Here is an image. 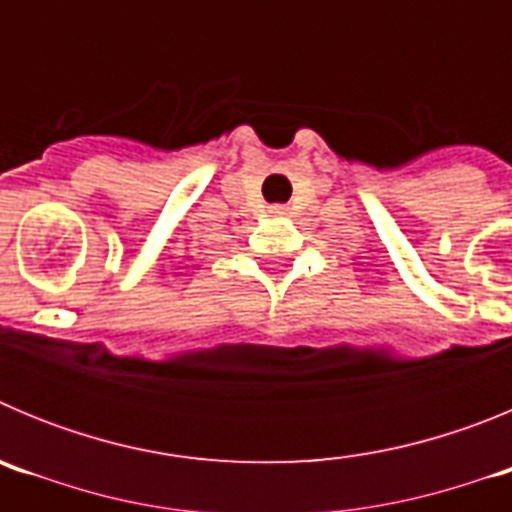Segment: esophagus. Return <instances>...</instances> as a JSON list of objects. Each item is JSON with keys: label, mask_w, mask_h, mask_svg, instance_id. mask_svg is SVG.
<instances>
[{"label": "esophagus", "mask_w": 512, "mask_h": 512, "mask_svg": "<svg viewBox=\"0 0 512 512\" xmlns=\"http://www.w3.org/2000/svg\"><path fill=\"white\" fill-rule=\"evenodd\" d=\"M271 212L274 215H287V207H271Z\"/></svg>", "instance_id": "1"}]
</instances>
